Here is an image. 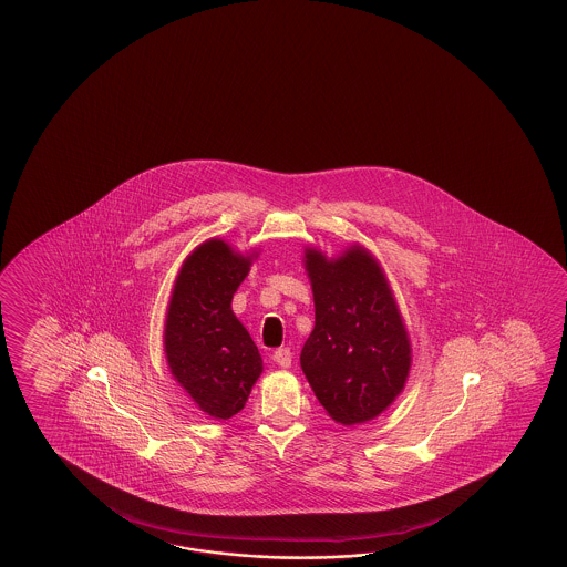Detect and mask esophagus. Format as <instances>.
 <instances>
[{
    "label": "esophagus",
    "mask_w": 567,
    "mask_h": 567,
    "mask_svg": "<svg viewBox=\"0 0 567 567\" xmlns=\"http://www.w3.org/2000/svg\"><path fill=\"white\" fill-rule=\"evenodd\" d=\"M291 359H293V354H291V350H289L288 347H284V349H278L274 352V361L278 362L279 367H284V369L291 367Z\"/></svg>",
    "instance_id": "obj_1"
}]
</instances>
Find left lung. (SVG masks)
Instances as JSON below:
<instances>
[{
    "mask_svg": "<svg viewBox=\"0 0 567 567\" xmlns=\"http://www.w3.org/2000/svg\"><path fill=\"white\" fill-rule=\"evenodd\" d=\"M316 324L301 371L328 415L342 425L377 417L410 373V338L379 264L361 247L338 259L306 254Z\"/></svg>",
    "mask_w": 567,
    "mask_h": 567,
    "instance_id": "8db88e82",
    "label": "left lung"
}]
</instances>
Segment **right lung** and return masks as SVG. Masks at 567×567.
<instances>
[{
  "mask_svg": "<svg viewBox=\"0 0 567 567\" xmlns=\"http://www.w3.org/2000/svg\"><path fill=\"white\" fill-rule=\"evenodd\" d=\"M249 266L251 259L227 243H203L184 261L166 316L169 371L194 403L217 420L245 408L264 369L254 338L230 310Z\"/></svg>",
  "mask_w": 567,
  "mask_h": 567,
  "instance_id": "1",
  "label": "right lung"
}]
</instances>
